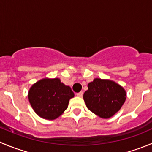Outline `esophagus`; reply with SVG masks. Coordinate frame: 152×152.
I'll list each match as a JSON object with an SVG mask.
<instances>
[{
  "instance_id": "34e87169",
  "label": "esophagus",
  "mask_w": 152,
  "mask_h": 152,
  "mask_svg": "<svg viewBox=\"0 0 152 152\" xmlns=\"http://www.w3.org/2000/svg\"><path fill=\"white\" fill-rule=\"evenodd\" d=\"M76 95H77V96H79V97H82V96H83V93H82V92H79V93H78Z\"/></svg>"
}]
</instances>
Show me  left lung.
Segmentation results:
<instances>
[{
  "label": "left lung",
  "instance_id": "obj_1",
  "mask_svg": "<svg viewBox=\"0 0 152 152\" xmlns=\"http://www.w3.org/2000/svg\"><path fill=\"white\" fill-rule=\"evenodd\" d=\"M83 99L92 113L102 118H110L120 110L126 101L125 90L109 79H95L87 85Z\"/></svg>",
  "mask_w": 152,
  "mask_h": 152
}]
</instances>
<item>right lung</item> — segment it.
Listing matches in <instances>:
<instances>
[{
	"label": "right lung",
	"mask_w": 152,
	"mask_h": 152,
	"mask_svg": "<svg viewBox=\"0 0 152 152\" xmlns=\"http://www.w3.org/2000/svg\"><path fill=\"white\" fill-rule=\"evenodd\" d=\"M28 101L35 113L44 119L54 120L67 108L74 93L60 79H42L34 84L28 91Z\"/></svg>",
	"instance_id": "1"
}]
</instances>
